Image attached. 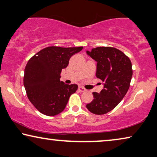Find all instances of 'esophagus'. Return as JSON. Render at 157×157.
<instances>
[{
	"label": "esophagus",
	"instance_id": "esophagus-1",
	"mask_svg": "<svg viewBox=\"0 0 157 157\" xmlns=\"http://www.w3.org/2000/svg\"><path fill=\"white\" fill-rule=\"evenodd\" d=\"M78 90H79V91H81V92H86V90H87L86 89V88L81 87V86H80V87H78Z\"/></svg>",
	"mask_w": 157,
	"mask_h": 157
}]
</instances>
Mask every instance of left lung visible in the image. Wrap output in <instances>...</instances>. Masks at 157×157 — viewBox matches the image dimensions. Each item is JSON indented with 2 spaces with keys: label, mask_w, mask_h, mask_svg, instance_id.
<instances>
[{
  "label": "left lung",
  "mask_w": 157,
  "mask_h": 157,
  "mask_svg": "<svg viewBox=\"0 0 157 157\" xmlns=\"http://www.w3.org/2000/svg\"><path fill=\"white\" fill-rule=\"evenodd\" d=\"M86 53L97 62L96 77L104 82L100 94L93 93L94 98L86 108L94 114L104 115L113 110L128 92L132 76L131 61L114 47H98Z\"/></svg>",
  "instance_id": "8db88e82"
}]
</instances>
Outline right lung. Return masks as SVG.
<instances>
[{"label": "right lung", "mask_w": 157, "mask_h": 157, "mask_svg": "<svg viewBox=\"0 0 157 157\" xmlns=\"http://www.w3.org/2000/svg\"><path fill=\"white\" fill-rule=\"evenodd\" d=\"M82 49L83 47H48L28 61L25 69L24 86L29 101L41 113L48 116L59 114L70 95L78 89L76 84L61 81L60 74L71 56Z\"/></svg>", "instance_id": "1"}]
</instances>
